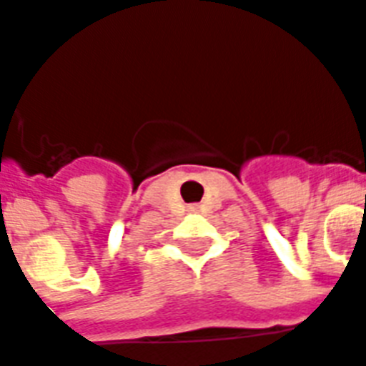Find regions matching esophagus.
Returning <instances> with one entry per match:
<instances>
[{
	"instance_id": "1",
	"label": "esophagus",
	"mask_w": 366,
	"mask_h": 366,
	"mask_svg": "<svg viewBox=\"0 0 366 366\" xmlns=\"http://www.w3.org/2000/svg\"><path fill=\"white\" fill-rule=\"evenodd\" d=\"M196 209H197L196 205H192V207H190V211H196Z\"/></svg>"
}]
</instances>
